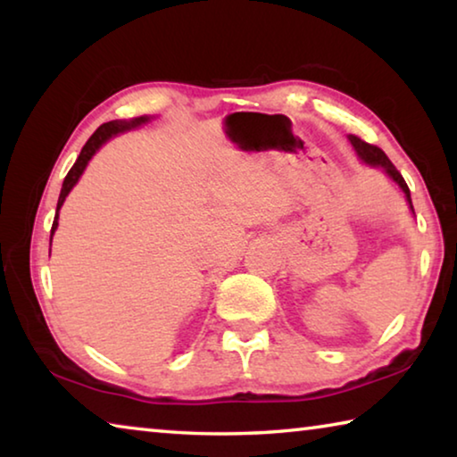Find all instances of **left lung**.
<instances>
[{"label":"left lung","instance_id":"obj_1","mask_svg":"<svg viewBox=\"0 0 457 457\" xmlns=\"http://www.w3.org/2000/svg\"><path fill=\"white\" fill-rule=\"evenodd\" d=\"M349 141H351V145L354 146V151L359 153V157L365 161V163H370V165H381L385 171H386V175L391 177L393 181L395 183H399V187L403 189V193H405V197H407V201H409V205H411V193H409V187H407V183H405V179H403V175H401L399 171H397V167L391 163L389 161V157H386V154L378 149L377 145H370V143H367V141H362L361 137H357V135H351L349 137ZM411 210H413V205H411Z\"/></svg>","mask_w":457,"mask_h":457}]
</instances>
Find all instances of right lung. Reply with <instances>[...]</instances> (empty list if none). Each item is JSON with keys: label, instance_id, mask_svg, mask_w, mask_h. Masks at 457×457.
I'll use <instances>...</instances> for the list:
<instances>
[{"label": "right lung", "instance_id": "obj_1", "mask_svg": "<svg viewBox=\"0 0 457 457\" xmlns=\"http://www.w3.org/2000/svg\"><path fill=\"white\" fill-rule=\"evenodd\" d=\"M146 120H149L146 117H138V119H133V120H129V122H127V120H111V122H104V125H100V127L95 130V135H92V137L88 138L87 145L82 146L80 157L76 159L74 167L71 169V171H68L64 183H62V191H60L58 207H56V210H60L62 204H64L66 195H68V193H71V189L74 187L76 181H79V177L82 175L84 167H87L90 157L96 153L98 146L103 145V143L106 141V138H111L112 135H117V133H122V130H129V129H133V127L143 125V122H146ZM56 228H58V218L54 220V223H52V234H54V231H56Z\"/></svg>", "mask_w": 457, "mask_h": 457}]
</instances>
